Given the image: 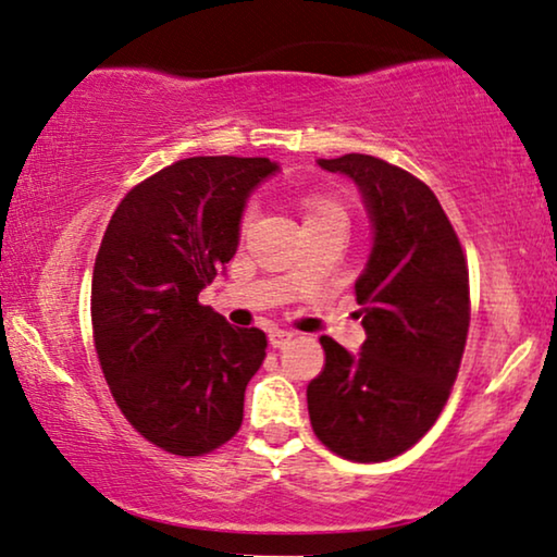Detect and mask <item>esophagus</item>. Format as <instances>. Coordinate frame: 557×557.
Listing matches in <instances>:
<instances>
[{"label": "esophagus", "mask_w": 557, "mask_h": 557, "mask_svg": "<svg viewBox=\"0 0 557 557\" xmlns=\"http://www.w3.org/2000/svg\"><path fill=\"white\" fill-rule=\"evenodd\" d=\"M292 339H294V334L292 332H284V330H271V334H269L271 347H276V349H284Z\"/></svg>", "instance_id": "34e87169"}]
</instances>
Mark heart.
<instances>
[{"mask_svg": "<svg viewBox=\"0 0 557 557\" xmlns=\"http://www.w3.org/2000/svg\"><path fill=\"white\" fill-rule=\"evenodd\" d=\"M299 212L304 218V225L322 223V220H337V223H347L345 202L330 193H319V189L317 193H307L301 197Z\"/></svg>", "mask_w": 557, "mask_h": 557, "instance_id": "obj_1", "label": "heart"}]
</instances>
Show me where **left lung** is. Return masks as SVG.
Here are the masks:
<instances>
[{
	"label": "left lung",
	"instance_id": "obj_1",
	"mask_svg": "<svg viewBox=\"0 0 557 557\" xmlns=\"http://www.w3.org/2000/svg\"><path fill=\"white\" fill-rule=\"evenodd\" d=\"M319 164L357 182L375 243L355 284L368 339L349 355L322 337L309 421L342 459L387 461L431 431L459 375L471 319L467 256L436 195L410 172L370 154Z\"/></svg>",
	"mask_w": 557,
	"mask_h": 557
}]
</instances>
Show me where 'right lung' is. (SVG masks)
I'll return each mask as SVG.
<instances>
[{"label":"right lung","instance_id":"add662e5","mask_svg":"<svg viewBox=\"0 0 557 557\" xmlns=\"http://www.w3.org/2000/svg\"><path fill=\"white\" fill-rule=\"evenodd\" d=\"M276 172L265 157H189L126 193L90 284L103 377L136 433L174 456H205L243 423L265 334L238 330L200 292L238 248L246 197Z\"/></svg>","mask_w":557,"mask_h":557}]
</instances>
